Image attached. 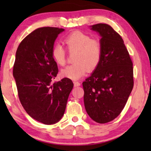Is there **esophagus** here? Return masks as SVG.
Instances as JSON below:
<instances>
[{
    "mask_svg": "<svg viewBox=\"0 0 151 151\" xmlns=\"http://www.w3.org/2000/svg\"><path fill=\"white\" fill-rule=\"evenodd\" d=\"M73 84H74V86H75V87H76V86H80V83L79 82H78V81H74L73 82Z\"/></svg>",
    "mask_w": 151,
    "mask_h": 151,
    "instance_id": "esophagus-1",
    "label": "esophagus"
}]
</instances>
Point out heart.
<instances>
[{"label": "heart", "instance_id": "b5f03b06", "mask_svg": "<svg viewBox=\"0 0 151 151\" xmlns=\"http://www.w3.org/2000/svg\"><path fill=\"white\" fill-rule=\"evenodd\" d=\"M68 51H76L73 65L62 69L61 76L71 80H78L86 71H94L100 65L102 57V44L99 40L80 31H76L64 39ZM51 56L55 63L60 66L66 63V51L60 45H53Z\"/></svg>", "mask_w": 151, "mask_h": 151}]
</instances>
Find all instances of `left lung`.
Segmentation results:
<instances>
[{
  "instance_id": "obj_1",
  "label": "left lung",
  "mask_w": 151,
  "mask_h": 151,
  "mask_svg": "<svg viewBox=\"0 0 151 151\" xmlns=\"http://www.w3.org/2000/svg\"><path fill=\"white\" fill-rule=\"evenodd\" d=\"M91 29L102 38V60L93 73L82 82L86 113L100 124L109 122L120 114L134 85L133 62L118 33L109 24L98 23Z\"/></svg>"
}]
</instances>
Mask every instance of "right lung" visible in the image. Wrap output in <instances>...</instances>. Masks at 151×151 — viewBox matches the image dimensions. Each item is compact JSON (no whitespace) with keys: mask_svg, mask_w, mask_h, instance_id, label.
I'll use <instances>...</instances> for the list:
<instances>
[{"mask_svg":"<svg viewBox=\"0 0 151 151\" xmlns=\"http://www.w3.org/2000/svg\"><path fill=\"white\" fill-rule=\"evenodd\" d=\"M64 30L51 27L36 29L21 41L16 53L13 76L20 102L32 118L45 124L62 118L73 87L67 78L52 82L58 69L51 49Z\"/></svg>","mask_w":151,"mask_h":151,"instance_id":"obj_1","label":"right lung"}]
</instances>
